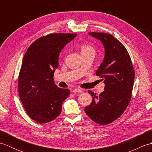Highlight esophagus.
I'll list each match as a JSON object with an SVG mask.
<instances>
[{"label": "esophagus", "mask_w": 152, "mask_h": 152, "mask_svg": "<svg viewBox=\"0 0 152 152\" xmlns=\"http://www.w3.org/2000/svg\"><path fill=\"white\" fill-rule=\"evenodd\" d=\"M72 93H81L82 92V91L81 89H73L72 90Z\"/></svg>", "instance_id": "34e87169"}]
</instances>
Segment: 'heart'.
Wrapping results in <instances>:
<instances>
[{
  "label": "heart",
  "mask_w": 152,
  "mask_h": 152,
  "mask_svg": "<svg viewBox=\"0 0 152 152\" xmlns=\"http://www.w3.org/2000/svg\"><path fill=\"white\" fill-rule=\"evenodd\" d=\"M82 53H87V52H94V49L88 44H83L81 48Z\"/></svg>",
  "instance_id": "1"
}]
</instances>
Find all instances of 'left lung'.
Wrapping results in <instances>:
<instances>
[{
	"mask_svg": "<svg viewBox=\"0 0 152 152\" xmlns=\"http://www.w3.org/2000/svg\"><path fill=\"white\" fill-rule=\"evenodd\" d=\"M90 36L101 42L104 57L96 71L105 84L104 91L93 96L91 104L86 106L88 117L100 125H107L120 117L131 98L134 70L129 55L120 42L108 33H89Z\"/></svg>",
	"mask_w": 152,
	"mask_h": 152,
	"instance_id": "left-lung-1",
	"label": "left lung"
}]
</instances>
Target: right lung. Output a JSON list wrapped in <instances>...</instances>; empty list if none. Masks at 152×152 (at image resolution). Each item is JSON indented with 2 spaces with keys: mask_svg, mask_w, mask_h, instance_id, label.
Listing matches in <instances>:
<instances>
[{
  "mask_svg": "<svg viewBox=\"0 0 152 152\" xmlns=\"http://www.w3.org/2000/svg\"><path fill=\"white\" fill-rule=\"evenodd\" d=\"M76 34L56 33L42 37L28 47L18 78L19 97L28 116L40 124L59 116L70 90L54 84L59 53Z\"/></svg>",
  "mask_w": 152,
  "mask_h": 152,
  "instance_id": "obj_1",
  "label": "right lung"
}]
</instances>
